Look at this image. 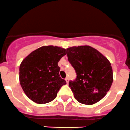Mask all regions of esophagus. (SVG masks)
Returning <instances> with one entry per match:
<instances>
[{
  "instance_id": "esophagus-1",
  "label": "esophagus",
  "mask_w": 130,
  "mask_h": 130,
  "mask_svg": "<svg viewBox=\"0 0 130 130\" xmlns=\"http://www.w3.org/2000/svg\"><path fill=\"white\" fill-rule=\"evenodd\" d=\"M65 80L66 81V83H69V78H68V77H66V78Z\"/></svg>"
}]
</instances>
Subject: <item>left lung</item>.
Returning <instances> with one entry per match:
<instances>
[{
    "label": "left lung",
    "mask_w": 130,
    "mask_h": 130,
    "mask_svg": "<svg viewBox=\"0 0 130 130\" xmlns=\"http://www.w3.org/2000/svg\"><path fill=\"white\" fill-rule=\"evenodd\" d=\"M68 61L75 69L76 78L69 82L75 99L92 105L107 94L113 82L109 60L97 50L83 45L67 48Z\"/></svg>",
    "instance_id": "8db88e82"
}]
</instances>
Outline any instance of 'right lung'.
Returning <instances> with one entry per match:
<instances>
[{
    "instance_id": "right-lung-1",
    "label": "right lung",
    "mask_w": 130,
    "mask_h": 130,
    "mask_svg": "<svg viewBox=\"0 0 130 130\" xmlns=\"http://www.w3.org/2000/svg\"><path fill=\"white\" fill-rule=\"evenodd\" d=\"M66 49L57 46H43L31 52L20 66V82L27 97L39 104L48 103L56 97L62 85L58 62Z\"/></svg>"
}]
</instances>
